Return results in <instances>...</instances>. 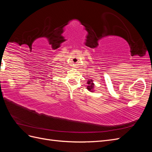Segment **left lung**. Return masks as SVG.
Returning <instances> with one entry per match:
<instances>
[{
	"mask_svg": "<svg viewBox=\"0 0 152 152\" xmlns=\"http://www.w3.org/2000/svg\"><path fill=\"white\" fill-rule=\"evenodd\" d=\"M91 81H92V80H91V81H88V82H87V84H91L89 86H87V89L89 90V91H91L92 89H93V87H94V86H93L94 84H93V83H92Z\"/></svg>",
	"mask_w": 152,
	"mask_h": 152,
	"instance_id": "8db88e82",
	"label": "left lung"
}]
</instances>
